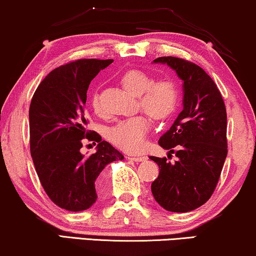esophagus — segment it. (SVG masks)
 Returning a JSON list of instances; mask_svg holds the SVG:
<instances>
[{"mask_svg": "<svg viewBox=\"0 0 256 256\" xmlns=\"http://www.w3.org/2000/svg\"><path fill=\"white\" fill-rule=\"evenodd\" d=\"M128 160H135V162H144V160H146V157H144V156H132V155H129L128 156Z\"/></svg>", "mask_w": 256, "mask_h": 256, "instance_id": "obj_1", "label": "esophagus"}]
</instances>
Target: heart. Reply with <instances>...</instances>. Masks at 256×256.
Instances as JSON below:
<instances>
[{"label":"heart","mask_w":256,"mask_h":256,"mask_svg":"<svg viewBox=\"0 0 256 256\" xmlns=\"http://www.w3.org/2000/svg\"><path fill=\"white\" fill-rule=\"evenodd\" d=\"M121 85L129 93L138 96V104L149 116L162 120L172 113L177 104V88L172 82L160 80L152 82L146 73L140 70H129L120 78ZM92 107L100 110L98 96L92 98ZM149 132V121L143 115L128 118L118 122L108 132L110 142L128 152H140L144 148Z\"/></svg>","instance_id":"b5f03b06"}]
</instances>
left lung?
<instances>
[{"label":"left lung","mask_w":256,"mask_h":256,"mask_svg":"<svg viewBox=\"0 0 256 256\" xmlns=\"http://www.w3.org/2000/svg\"><path fill=\"white\" fill-rule=\"evenodd\" d=\"M183 82V110L158 144L177 160L150 156L160 166L152 182L155 200L170 212H190L211 197L227 156V114L218 87L198 65L176 57H160Z\"/></svg>","instance_id":"8db88e82"}]
</instances>
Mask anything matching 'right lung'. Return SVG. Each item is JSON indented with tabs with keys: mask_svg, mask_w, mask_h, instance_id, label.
Listing matches in <instances>:
<instances>
[{
	"mask_svg": "<svg viewBox=\"0 0 256 256\" xmlns=\"http://www.w3.org/2000/svg\"><path fill=\"white\" fill-rule=\"evenodd\" d=\"M112 59H80L54 68L40 84L29 110L30 150L38 178L59 208L85 211L98 199L99 174L124 155L87 130L85 104L94 76ZM98 142L96 154L80 152L82 140Z\"/></svg>",
	"mask_w": 256,
	"mask_h": 256,
	"instance_id": "add662e5",
	"label": "right lung"
}]
</instances>
